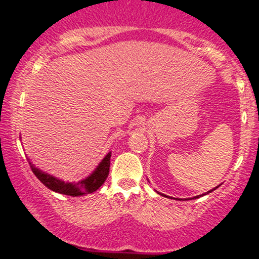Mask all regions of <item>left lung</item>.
<instances>
[{
    "label": "left lung",
    "instance_id": "left-lung-1",
    "mask_svg": "<svg viewBox=\"0 0 259 259\" xmlns=\"http://www.w3.org/2000/svg\"><path fill=\"white\" fill-rule=\"evenodd\" d=\"M221 185H222V184H221ZM221 185H218V186H217V187H215V189H218V187H219V186H221ZM215 189H213V190H215ZM213 190H209V191H208V192H207V194H209V192H212V191H213ZM158 194H159V192H158ZM207 194H203V195H207ZM160 195H162V194H160ZM200 196H202V195L195 196V197H194V198H198V197H200Z\"/></svg>",
    "mask_w": 259,
    "mask_h": 259
}]
</instances>
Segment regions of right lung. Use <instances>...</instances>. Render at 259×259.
<instances>
[{
  "label": "right lung",
  "instance_id": "add662e5",
  "mask_svg": "<svg viewBox=\"0 0 259 259\" xmlns=\"http://www.w3.org/2000/svg\"><path fill=\"white\" fill-rule=\"evenodd\" d=\"M109 165H111V152L106 154L105 158L101 160L97 168L88 178L78 181V183H65V181L53 177V175H50L49 173L40 170L38 168H35L34 164H31L30 162L32 173L45 186H47L52 191L58 192V194L73 196V197L92 194L97 189H100L108 177Z\"/></svg>",
  "mask_w": 259,
  "mask_h": 259
}]
</instances>
